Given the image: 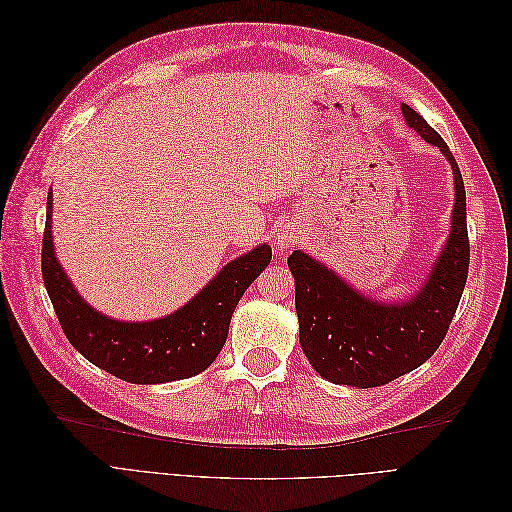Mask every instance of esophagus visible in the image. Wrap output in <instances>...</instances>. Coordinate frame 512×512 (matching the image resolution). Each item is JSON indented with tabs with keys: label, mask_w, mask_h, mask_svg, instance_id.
I'll list each match as a JSON object with an SVG mask.
<instances>
[{
	"label": "esophagus",
	"mask_w": 512,
	"mask_h": 512,
	"mask_svg": "<svg viewBox=\"0 0 512 512\" xmlns=\"http://www.w3.org/2000/svg\"><path fill=\"white\" fill-rule=\"evenodd\" d=\"M297 232H294V228H290V226H282V228H277V235H275V247L280 252H288V250H292L294 245H297Z\"/></svg>",
	"instance_id": "esophagus-1"
}]
</instances>
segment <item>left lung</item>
I'll use <instances>...</instances> for the list:
<instances>
[{
  "label": "left lung",
  "mask_w": 512,
  "mask_h": 512,
  "mask_svg": "<svg viewBox=\"0 0 512 512\" xmlns=\"http://www.w3.org/2000/svg\"><path fill=\"white\" fill-rule=\"evenodd\" d=\"M401 113L453 166V230L423 288L401 303L367 299L305 252L290 254L301 346L312 367L333 384L371 389L423 365L446 337L468 280L466 188L459 166L444 138L414 108L401 104Z\"/></svg>",
  "instance_id": "left-lung-1"
}]
</instances>
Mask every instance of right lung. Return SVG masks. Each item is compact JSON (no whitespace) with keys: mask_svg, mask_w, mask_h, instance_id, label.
<instances>
[{"mask_svg":"<svg viewBox=\"0 0 512 512\" xmlns=\"http://www.w3.org/2000/svg\"><path fill=\"white\" fill-rule=\"evenodd\" d=\"M53 196L46 198L42 239V280L68 342L89 363L132 384H162L205 371L228 337L232 312L256 277L271 262V247L262 243L213 277L177 312L149 322L106 318L87 305L70 284L53 252Z\"/></svg>","mask_w":512,"mask_h":512,"instance_id":"obj_1","label":"right lung"}]
</instances>
